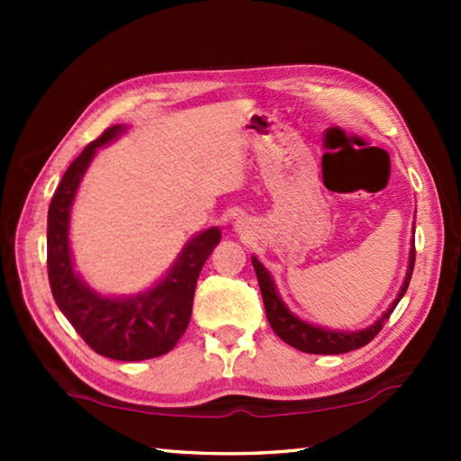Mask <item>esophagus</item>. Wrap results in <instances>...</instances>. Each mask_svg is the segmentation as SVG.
<instances>
[{
  "label": "esophagus",
  "instance_id": "34e87169",
  "mask_svg": "<svg viewBox=\"0 0 461 461\" xmlns=\"http://www.w3.org/2000/svg\"><path fill=\"white\" fill-rule=\"evenodd\" d=\"M240 230H241V225H240Z\"/></svg>",
  "mask_w": 461,
  "mask_h": 461
}]
</instances>
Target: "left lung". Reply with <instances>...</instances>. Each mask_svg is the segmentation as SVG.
<instances>
[{"label":"left lung","instance_id":"obj_1","mask_svg":"<svg viewBox=\"0 0 461 461\" xmlns=\"http://www.w3.org/2000/svg\"><path fill=\"white\" fill-rule=\"evenodd\" d=\"M252 264H254L256 276H258V285H260L264 309H267L268 323L280 339L286 341L288 346L301 349V352H305V354H346V352H352V349L364 348L366 343L376 338L378 331L382 330V325L388 321L390 313H393L394 307L399 305L402 294L407 293L411 276H412V268H415V240L411 241L409 270H407V276H404V283L401 286L399 296H396L393 305L388 307L386 313L382 315L376 323L366 327V330H362V331H352V333L323 330V327L311 325L296 317L294 313H291V311H288V307L283 303V299L278 296V291L275 286V280H272V276H270V272L262 267L260 260L256 258V256H252Z\"/></svg>","mask_w":461,"mask_h":461}]
</instances>
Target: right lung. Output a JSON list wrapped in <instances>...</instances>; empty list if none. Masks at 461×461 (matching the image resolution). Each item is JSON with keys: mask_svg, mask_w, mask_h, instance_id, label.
Listing matches in <instances>:
<instances>
[{"mask_svg": "<svg viewBox=\"0 0 461 461\" xmlns=\"http://www.w3.org/2000/svg\"><path fill=\"white\" fill-rule=\"evenodd\" d=\"M123 131L126 126L122 123L107 128L67 168L49 207L46 264L54 301L93 352L112 360L138 362L170 352L183 338L191 321L197 278L209 254L220 244L221 230L209 228L189 240L168 275L150 291L134 296H105L85 285L75 272L68 248L71 205L97 148Z\"/></svg>", "mask_w": 461, "mask_h": 461, "instance_id": "obj_1", "label": "right lung"}]
</instances>
